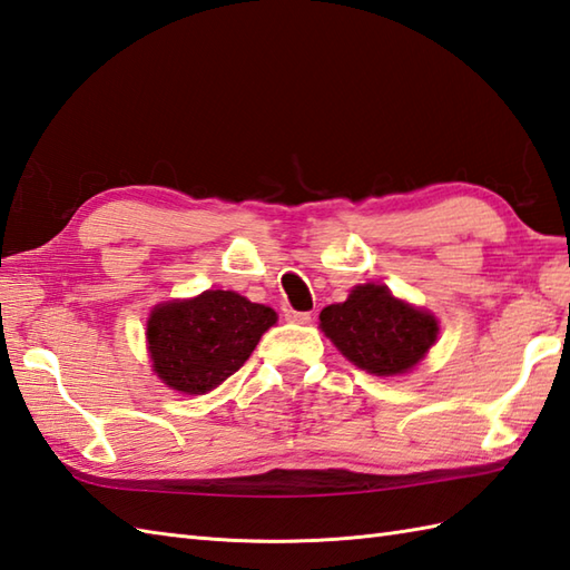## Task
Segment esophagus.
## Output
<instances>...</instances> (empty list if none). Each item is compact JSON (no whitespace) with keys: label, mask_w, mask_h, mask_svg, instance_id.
<instances>
[{"label":"esophagus","mask_w":570,"mask_h":570,"mask_svg":"<svg viewBox=\"0 0 570 570\" xmlns=\"http://www.w3.org/2000/svg\"><path fill=\"white\" fill-rule=\"evenodd\" d=\"M285 320L293 324H309L312 314L309 312H297V309H285Z\"/></svg>","instance_id":"obj_1"}]
</instances>
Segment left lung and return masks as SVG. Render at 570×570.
<instances>
[{"instance_id":"obj_1","label":"left lung","mask_w":570,"mask_h":570,"mask_svg":"<svg viewBox=\"0 0 570 570\" xmlns=\"http://www.w3.org/2000/svg\"><path fill=\"white\" fill-rule=\"evenodd\" d=\"M320 326L353 365L385 377L410 373L439 334L432 312L407 305L375 283L356 285L346 302L324 307Z\"/></svg>"}]
</instances>
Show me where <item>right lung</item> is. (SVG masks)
I'll use <instances>...</instances> for the list:
<instances>
[{"instance_id": "add662e5", "label": "right lung", "mask_w": 570, "mask_h": 570, "mask_svg": "<svg viewBox=\"0 0 570 570\" xmlns=\"http://www.w3.org/2000/svg\"><path fill=\"white\" fill-rule=\"evenodd\" d=\"M275 322L271 307L232 289L163 302L146 324L154 371L173 390L205 395L242 368Z\"/></svg>"}]
</instances>
